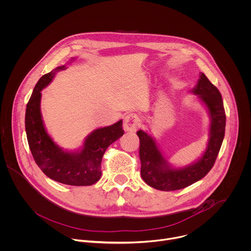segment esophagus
<instances>
[{"instance_id": "1", "label": "esophagus", "mask_w": 251, "mask_h": 251, "mask_svg": "<svg viewBox=\"0 0 251 251\" xmlns=\"http://www.w3.org/2000/svg\"><path fill=\"white\" fill-rule=\"evenodd\" d=\"M140 126V119L139 117L134 114H128L123 119V128L125 132L128 133H135Z\"/></svg>"}]
</instances>
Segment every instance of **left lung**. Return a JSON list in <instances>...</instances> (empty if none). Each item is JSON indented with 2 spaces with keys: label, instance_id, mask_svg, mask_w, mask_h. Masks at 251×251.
Segmentation results:
<instances>
[{
  "label": "left lung",
  "instance_id": "obj_1",
  "mask_svg": "<svg viewBox=\"0 0 251 251\" xmlns=\"http://www.w3.org/2000/svg\"><path fill=\"white\" fill-rule=\"evenodd\" d=\"M193 93L205 103L211 117L207 149L198 162L184 168H172L162 156L154 140L142 130L137 132L140 139L141 176L149 186L156 190H181L200 181L211 170L221 149L225 136L226 113L219 90L201 73Z\"/></svg>",
  "mask_w": 251,
  "mask_h": 251
}]
</instances>
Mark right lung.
Instances as JSON below:
<instances>
[{"label": "right lung", "mask_w": 251, "mask_h": 251, "mask_svg": "<svg viewBox=\"0 0 251 251\" xmlns=\"http://www.w3.org/2000/svg\"><path fill=\"white\" fill-rule=\"evenodd\" d=\"M63 69L64 65L56 67L43 75L36 84L26 105L27 141L35 162L46 176L69 186H91L101 176L100 163L106 149L124 134L122 120L95 130L86 139L80 152H67L59 149L46 132L40 101L41 91L51 81L56 71Z\"/></svg>", "instance_id": "add662e5"}]
</instances>
